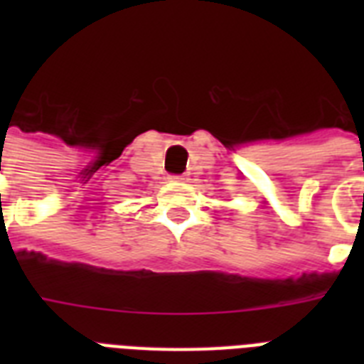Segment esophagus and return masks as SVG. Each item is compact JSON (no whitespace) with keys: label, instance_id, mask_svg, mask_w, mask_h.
Here are the masks:
<instances>
[{"label":"esophagus","instance_id":"1","mask_svg":"<svg viewBox=\"0 0 364 364\" xmlns=\"http://www.w3.org/2000/svg\"><path fill=\"white\" fill-rule=\"evenodd\" d=\"M170 179H171V181H181L183 176H170Z\"/></svg>","mask_w":364,"mask_h":364}]
</instances>
